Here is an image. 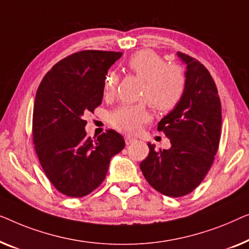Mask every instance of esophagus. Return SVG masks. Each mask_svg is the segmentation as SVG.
I'll list each match as a JSON object with an SVG mask.
<instances>
[{"mask_svg":"<svg viewBox=\"0 0 249 249\" xmlns=\"http://www.w3.org/2000/svg\"><path fill=\"white\" fill-rule=\"evenodd\" d=\"M125 143H126V144H131V143H133V142H134L135 141V139L134 138H132V136H129V135H125Z\"/></svg>","mask_w":249,"mask_h":249,"instance_id":"1","label":"esophagus"}]
</instances>
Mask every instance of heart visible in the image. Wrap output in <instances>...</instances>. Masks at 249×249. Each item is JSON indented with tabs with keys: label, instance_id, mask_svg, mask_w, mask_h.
I'll return each mask as SVG.
<instances>
[{
	"label": "heart",
	"instance_id": "1",
	"mask_svg": "<svg viewBox=\"0 0 249 249\" xmlns=\"http://www.w3.org/2000/svg\"><path fill=\"white\" fill-rule=\"evenodd\" d=\"M127 69L143 80L141 98L159 113H168L178 104L186 89V74L177 64H167L156 52L145 50L132 55L127 61ZM118 75L109 71L104 79V96L109 98L116 92ZM150 120L145 104L122 105L109 115V123L118 131L134 133Z\"/></svg>",
	"mask_w": 249,
	"mask_h": 249
}]
</instances>
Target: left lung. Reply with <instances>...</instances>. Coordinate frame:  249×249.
<instances>
[{"mask_svg":"<svg viewBox=\"0 0 249 249\" xmlns=\"http://www.w3.org/2000/svg\"><path fill=\"white\" fill-rule=\"evenodd\" d=\"M186 64V89L180 103L158 124L170 140L168 150L148 143L149 155L140 163L148 183L170 197L193 192L211 168L221 133V103L208 69L191 56L177 53Z\"/></svg>","mask_w":249,"mask_h":249,"instance_id":"left-lung-1","label":"left lung"}]
</instances>
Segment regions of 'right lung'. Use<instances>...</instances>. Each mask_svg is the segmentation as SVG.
Listing matches in <instances>:
<instances>
[{
    "mask_svg": "<svg viewBox=\"0 0 249 249\" xmlns=\"http://www.w3.org/2000/svg\"><path fill=\"white\" fill-rule=\"evenodd\" d=\"M121 52L82 51L63 58L41 80L35 98L33 139L48 179L70 197L90 194L106 177L111 157L125 141L108 129L87 136L83 120L104 97V79Z\"/></svg>",
    "mask_w": 249,
    "mask_h": 249,
    "instance_id": "1",
    "label": "right lung"
}]
</instances>
